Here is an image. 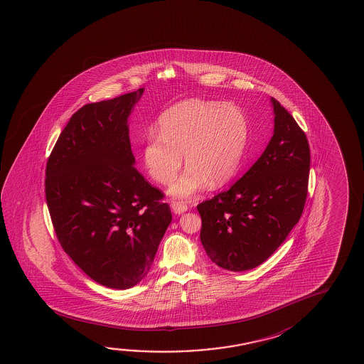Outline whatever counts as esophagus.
Here are the masks:
<instances>
[{
  "label": "esophagus",
  "mask_w": 364,
  "mask_h": 364,
  "mask_svg": "<svg viewBox=\"0 0 364 364\" xmlns=\"http://www.w3.org/2000/svg\"><path fill=\"white\" fill-rule=\"evenodd\" d=\"M171 209L175 215H183L188 210V205L184 202H173L171 203Z\"/></svg>",
  "instance_id": "obj_1"
}]
</instances>
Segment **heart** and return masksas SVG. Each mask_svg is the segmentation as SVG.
<instances>
[{
    "label": "heart",
    "mask_w": 364,
    "mask_h": 364,
    "mask_svg": "<svg viewBox=\"0 0 364 364\" xmlns=\"http://www.w3.org/2000/svg\"><path fill=\"white\" fill-rule=\"evenodd\" d=\"M157 133L144 144L142 160L147 173L160 184H173L184 156L189 167L170 194L191 198L210 181L226 184L237 173L249 136V120L235 104L191 99L164 112Z\"/></svg>",
    "instance_id": "1"
}]
</instances>
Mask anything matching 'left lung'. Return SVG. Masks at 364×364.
Wrapping results in <instances>:
<instances>
[{
	"mask_svg": "<svg viewBox=\"0 0 364 364\" xmlns=\"http://www.w3.org/2000/svg\"><path fill=\"white\" fill-rule=\"evenodd\" d=\"M270 102L274 131L262 155L228 191L197 207L204 250L231 272L265 262L297 225L307 197V138L274 97Z\"/></svg>",
	"mask_w": 364,
	"mask_h": 364,
	"instance_id": "obj_1",
	"label": "left lung"
}]
</instances>
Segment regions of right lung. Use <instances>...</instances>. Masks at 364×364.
I'll list each match as a JSON object with an SVG mask.
<instances>
[{
	"label": "right lung",
	"instance_id": "add662e5",
	"mask_svg": "<svg viewBox=\"0 0 364 364\" xmlns=\"http://www.w3.org/2000/svg\"><path fill=\"white\" fill-rule=\"evenodd\" d=\"M144 89L86 104L60 133L46 198L63 250L96 283L128 289L149 274L173 215L134 167L128 119Z\"/></svg>",
	"mask_w": 364,
	"mask_h": 364
}]
</instances>
